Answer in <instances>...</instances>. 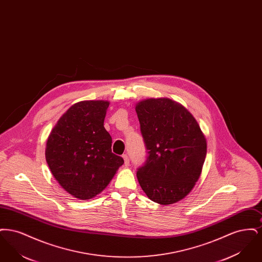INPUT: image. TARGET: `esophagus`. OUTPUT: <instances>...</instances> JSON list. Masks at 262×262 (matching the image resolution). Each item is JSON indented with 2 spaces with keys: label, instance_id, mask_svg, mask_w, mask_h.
<instances>
[{
  "label": "esophagus",
  "instance_id": "esophagus-1",
  "mask_svg": "<svg viewBox=\"0 0 262 262\" xmlns=\"http://www.w3.org/2000/svg\"><path fill=\"white\" fill-rule=\"evenodd\" d=\"M123 158H124L125 166H128V165H129V158H128V156H127L126 154H124V155H123Z\"/></svg>",
  "mask_w": 262,
  "mask_h": 262
}]
</instances>
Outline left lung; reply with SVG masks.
I'll list each match as a JSON object with an SVG mask.
<instances>
[{
	"label": "left lung",
	"instance_id": "obj_1",
	"mask_svg": "<svg viewBox=\"0 0 262 262\" xmlns=\"http://www.w3.org/2000/svg\"><path fill=\"white\" fill-rule=\"evenodd\" d=\"M147 157L137 180L149 200L162 205L187 196L200 179L206 139L193 116L169 98L143 100L136 106Z\"/></svg>",
	"mask_w": 262,
	"mask_h": 262
}]
</instances>
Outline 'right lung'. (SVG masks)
<instances>
[{
    "label": "right lung",
    "mask_w": 262,
    "mask_h": 262,
    "mask_svg": "<svg viewBox=\"0 0 262 262\" xmlns=\"http://www.w3.org/2000/svg\"><path fill=\"white\" fill-rule=\"evenodd\" d=\"M108 101H81L62 115L51 132L45 156L62 188L90 200L111 182L124 159L112 152V137L104 127Z\"/></svg>",
    "instance_id": "1"
}]
</instances>
